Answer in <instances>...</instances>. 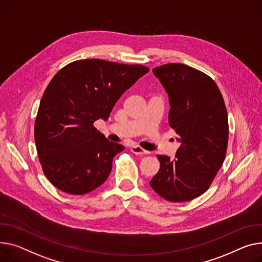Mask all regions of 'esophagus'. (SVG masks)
<instances>
[{
	"instance_id": "34e87169",
	"label": "esophagus",
	"mask_w": 262,
	"mask_h": 262,
	"mask_svg": "<svg viewBox=\"0 0 262 262\" xmlns=\"http://www.w3.org/2000/svg\"><path fill=\"white\" fill-rule=\"evenodd\" d=\"M130 150H132V152H134L135 155H138V156H142V155H147L148 154L147 150L143 149L140 146H137V145L130 146Z\"/></svg>"
}]
</instances>
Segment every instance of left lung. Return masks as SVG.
I'll return each instance as SVG.
<instances>
[{
  "label": "left lung",
  "mask_w": 262,
  "mask_h": 262,
  "mask_svg": "<svg viewBox=\"0 0 262 262\" xmlns=\"http://www.w3.org/2000/svg\"><path fill=\"white\" fill-rule=\"evenodd\" d=\"M168 96V122L180 143L175 158L157 155L160 169L149 184L171 202L193 200L210 187L220 169L229 140L224 100L205 74L181 63L152 69Z\"/></svg>",
  "instance_id": "obj_1"
}]
</instances>
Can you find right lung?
I'll use <instances>...</instances> for the list:
<instances>
[{
  "instance_id": "obj_1",
  "label": "right lung",
  "mask_w": 262,
  "mask_h": 262,
  "mask_svg": "<svg viewBox=\"0 0 262 262\" xmlns=\"http://www.w3.org/2000/svg\"><path fill=\"white\" fill-rule=\"evenodd\" d=\"M148 71L90 59L66 65L52 78L40 102L34 142L45 176L57 188L83 195L105 182L124 146L107 140L94 122L106 121L120 97Z\"/></svg>"
}]
</instances>
